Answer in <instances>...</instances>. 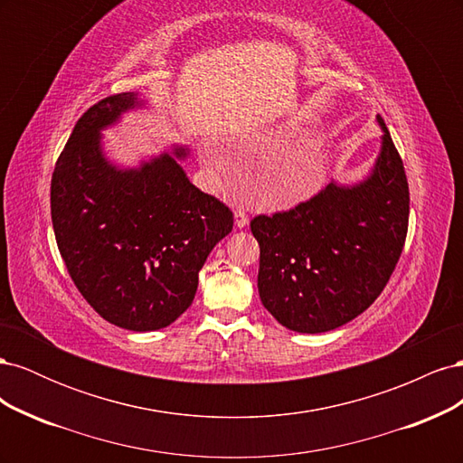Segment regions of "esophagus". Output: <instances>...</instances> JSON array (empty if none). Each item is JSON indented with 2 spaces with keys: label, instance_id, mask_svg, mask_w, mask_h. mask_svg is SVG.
I'll list each match as a JSON object with an SVG mask.
<instances>
[{
  "label": "esophagus",
  "instance_id": "esophagus-1",
  "mask_svg": "<svg viewBox=\"0 0 463 463\" xmlns=\"http://www.w3.org/2000/svg\"><path fill=\"white\" fill-rule=\"evenodd\" d=\"M233 222H235V228H245V226H249V216L243 213L241 208H237L235 213H233Z\"/></svg>",
  "mask_w": 463,
  "mask_h": 463
}]
</instances>
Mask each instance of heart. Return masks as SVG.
<instances>
[{"mask_svg":"<svg viewBox=\"0 0 463 463\" xmlns=\"http://www.w3.org/2000/svg\"><path fill=\"white\" fill-rule=\"evenodd\" d=\"M204 160L218 170L228 165L226 156L214 146L204 150ZM326 174V152L318 145H305L272 162L266 170V184L270 187L276 204H298L318 193L325 185Z\"/></svg>","mask_w":463,"mask_h":463,"instance_id":"obj_1","label":"heart"}]
</instances>
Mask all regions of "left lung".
<instances>
[{
	"label": "left lung",
	"instance_id": "left-lung-1",
	"mask_svg": "<svg viewBox=\"0 0 463 463\" xmlns=\"http://www.w3.org/2000/svg\"><path fill=\"white\" fill-rule=\"evenodd\" d=\"M376 123L381 150L361 181H332L311 201L250 222L260 301L293 332H328L369 309L402 255L408 177L381 116Z\"/></svg>",
	"mask_w": 463,
	"mask_h": 463
}]
</instances>
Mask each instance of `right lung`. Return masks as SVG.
<instances>
[{
  "label": "right lung",
  "mask_w": 463,
  "mask_h": 463,
  "mask_svg": "<svg viewBox=\"0 0 463 463\" xmlns=\"http://www.w3.org/2000/svg\"><path fill=\"white\" fill-rule=\"evenodd\" d=\"M146 108L138 92L89 108L55 164L52 223L77 289L111 325L170 326L194 299L210 250L233 228L232 210L194 187L189 146L172 145L138 165L106 156L102 131Z\"/></svg>",
  "instance_id": "1"
}]
</instances>
